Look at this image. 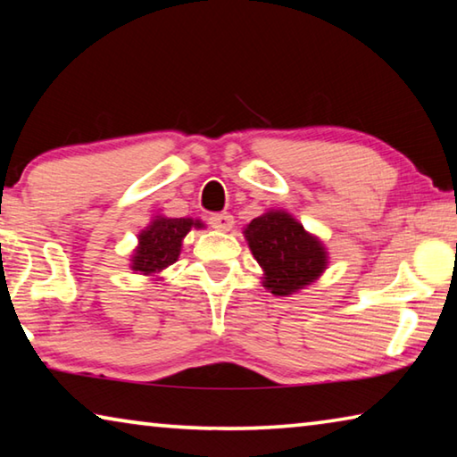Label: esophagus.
<instances>
[{
	"label": "esophagus",
	"instance_id": "34e87169",
	"mask_svg": "<svg viewBox=\"0 0 457 457\" xmlns=\"http://www.w3.org/2000/svg\"><path fill=\"white\" fill-rule=\"evenodd\" d=\"M210 226L218 231H229L234 228V218L229 213H213L210 218Z\"/></svg>",
	"mask_w": 457,
	"mask_h": 457
}]
</instances>
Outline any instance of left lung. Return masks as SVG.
Here are the masks:
<instances>
[{
	"label": "left lung",
	"instance_id": "8db88e82",
	"mask_svg": "<svg viewBox=\"0 0 457 457\" xmlns=\"http://www.w3.org/2000/svg\"><path fill=\"white\" fill-rule=\"evenodd\" d=\"M244 234L253 258L266 272L264 286L276 296L300 290L327 268L322 244L286 212L260 215Z\"/></svg>",
	"mask_w": 457,
	"mask_h": 457
}]
</instances>
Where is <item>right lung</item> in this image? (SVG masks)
Instances as JSON below:
<instances>
[{"label":"right lung","instance_id":"1","mask_svg":"<svg viewBox=\"0 0 457 457\" xmlns=\"http://www.w3.org/2000/svg\"><path fill=\"white\" fill-rule=\"evenodd\" d=\"M195 226L201 228L199 221L189 218H157L141 236H138V247L133 256L135 272L141 274H157L167 266H171L179 258L183 237Z\"/></svg>","mask_w":457,"mask_h":457}]
</instances>
